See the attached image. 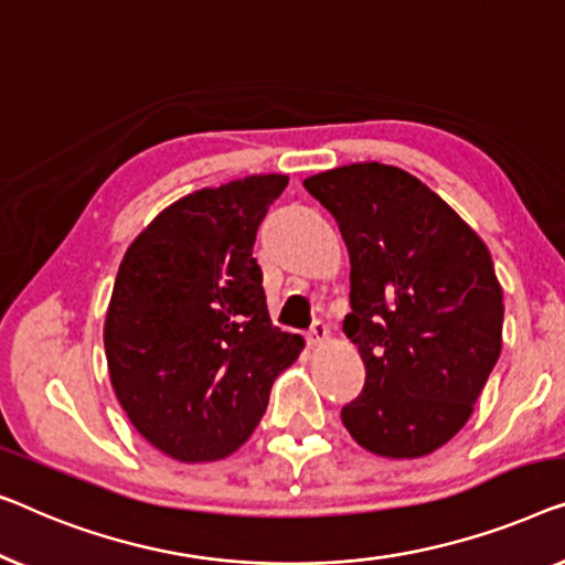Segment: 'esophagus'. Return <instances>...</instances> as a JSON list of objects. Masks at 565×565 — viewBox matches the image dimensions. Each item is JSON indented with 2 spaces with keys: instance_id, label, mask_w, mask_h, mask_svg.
<instances>
[{
  "instance_id": "esophagus-1",
  "label": "esophagus",
  "mask_w": 565,
  "mask_h": 565,
  "mask_svg": "<svg viewBox=\"0 0 565 565\" xmlns=\"http://www.w3.org/2000/svg\"><path fill=\"white\" fill-rule=\"evenodd\" d=\"M328 335H330L328 324H324L322 320H315L312 328L307 330V343H309V345H322L324 340H328Z\"/></svg>"
}]
</instances>
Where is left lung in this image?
<instances>
[{
	"label": "left lung",
	"mask_w": 565,
	"mask_h": 565,
	"mask_svg": "<svg viewBox=\"0 0 565 565\" xmlns=\"http://www.w3.org/2000/svg\"><path fill=\"white\" fill-rule=\"evenodd\" d=\"M351 253L345 335L365 365L340 417L386 458L448 443L502 353V286L479 235L412 173L351 163L305 179Z\"/></svg>",
	"instance_id": "obj_1"
}]
</instances>
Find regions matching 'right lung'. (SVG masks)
I'll use <instances>...</instances> for the list:
<instances>
[{
  "label": "right lung",
  "instance_id": "1",
  "mask_svg": "<svg viewBox=\"0 0 565 565\" xmlns=\"http://www.w3.org/2000/svg\"><path fill=\"white\" fill-rule=\"evenodd\" d=\"M289 177H245L173 202L127 248L105 322L109 379L142 438L202 463L250 438L305 340L281 332L253 258Z\"/></svg>",
  "mask_w": 565,
  "mask_h": 565
}]
</instances>
